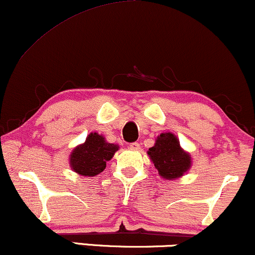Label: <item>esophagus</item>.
I'll use <instances>...</instances> for the list:
<instances>
[{
  "mask_svg": "<svg viewBox=\"0 0 255 255\" xmlns=\"http://www.w3.org/2000/svg\"><path fill=\"white\" fill-rule=\"evenodd\" d=\"M128 147H130L131 150H134V151H136V150H139L140 149V145H139V143L134 142V143H131L130 145H128Z\"/></svg>",
  "mask_w": 255,
  "mask_h": 255,
  "instance_id": "34e87169",
  "label": "esophagus"
}]
</instances>
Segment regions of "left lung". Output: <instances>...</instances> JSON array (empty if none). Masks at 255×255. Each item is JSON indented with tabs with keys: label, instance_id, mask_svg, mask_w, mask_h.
Listing matches in <instances>:
<instances>
[{
	"label": "left lung",
	"instance_id": "left-lung-1",
	"mask_svg": "<svg viewBox=\"0 0 255 255\" xmlns=\"http://www.w3.org/2000/svg\"><path fill=\"white\" fill-rule=\"evenodd\" d=\"M147 155L164 180H177L190 170L191 156L182 149L180 140L172 132H163L157 136L155 145L147 150Z\"/></svg>",
	"mask_w": 255,
	"mask_h": 255
}]
</instances>
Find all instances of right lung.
Instances as JSON below:
<instances>
[{"mask_svg":"<svg viewBox=\"0 0 255 255\" xmlns=\"http://www.w3.org/2000/svg\"><path fill=\"white\" fill-rule=\"evenodd\" d=\"M118 144L109 143L103 134L91 132L83 144L72 150L70 166L80 176L93 177L106 168V162L118 151Z\"/></svg>","mask_w":255,"mask_h":255,"instance_id":"right-lung-1","label":"right lung"}]
</instances>
